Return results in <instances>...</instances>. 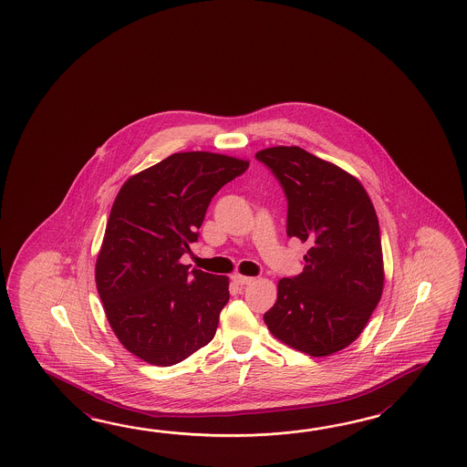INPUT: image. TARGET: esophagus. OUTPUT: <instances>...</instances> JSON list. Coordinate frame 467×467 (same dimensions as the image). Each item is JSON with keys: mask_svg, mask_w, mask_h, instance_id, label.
Returning <instances> with one entry per match:
<instances>
[{"mask_svg": "<svg viewBox=\"0 0 467 467\" xmlns=\"http://www.w3.org/2000/svg\"><path fill=\"white\" fill-rule=\"evenodd\" d=\"M232 278H234V282L238 284V285H250L255 280L254 277H245V275H240V274H235Z\"/></svg>", "mask_w": 467, "mask_h": 467, "instance_id": "esophagus-1", "label": "esophagus"}]
</instances>
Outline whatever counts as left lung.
Wrapping results in <instances>:
<instances>
[{
    "instance_id": "left-lung-1",
    "label": "left lung",
    "mask_w": 467,
    "mask_h": 467,
    "mask_svg": "<svg viewBox=\"0 0 467 467\" xmlns=\"http://www.w3.org/2000/svg\"><path fill=\"white\" fill-rule=\"evenodd\" d=\"M255 159L287 199V235L307 242L304 272L280 278L268 330L314 358L348 348L366 327L384 287L379 220L358 180L298 147Z\"/></svg>"
}]
</instances>
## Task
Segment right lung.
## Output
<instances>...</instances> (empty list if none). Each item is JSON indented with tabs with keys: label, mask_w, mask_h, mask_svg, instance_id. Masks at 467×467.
Instances as JSON below:
<instances>
[{
	"label": "right lung",
	"mask_w": 467,
	"mask_h": 467,
	"mask_svg": "<svg viewBox=\"0 0 467 467\" xmlns=\"http://www.w3.org/2000/svg\"><path fill=\"white\" fill-rule=\"evenodd\" d=\"M247 169L219 153H173L119 189L95 278L109 326L133 356L169 368L215 336L229 278L179 260L199 240L213 195Z\"/></svg>",
	"instance_id": "right-lung-1"
}]
</instances>
